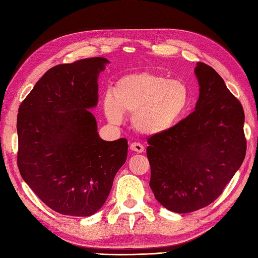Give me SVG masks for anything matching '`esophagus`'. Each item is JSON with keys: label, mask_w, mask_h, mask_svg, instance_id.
<instances>
[{"label": "esophagus", "mask_w": 258, "mask_h": 258, "mask_svg": "<svg viewBox=\"0 0 258 258\" xmlns=\"http://www.w3.org/2000/svg\"><path fill=\"white\" fill-rule=\"evenodd\" d=\"M130 149L134 151V152L137 153H142L144 151V147L142 146L141 143H138V142H133L130 144Z\"/></svg>", "instance_id": "obj_1"}]
</instances>
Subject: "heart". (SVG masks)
<instances>
[{"label": "heart", "mask_w": 258, "mask_h": 258, "mask_svg": "<svg viewBox=\"0 0 258 258\" xmlns=\"http://www.w3.org/2000/svg\"><path fill=\"white\" fill-rule=\"evenodd\" d=\"M191 103V91L185 81L167 79L152 72L124 75L114 92L104 97V111L111 123L123 114L133 115L134 128L144 136L166 134L183 119Z\"/></svg>", "instance_id": "obj_1"}]
</instances>
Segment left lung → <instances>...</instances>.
Instances as JSON below:
<instances>
[{
    "label": "left lung",
    "mask_w": 258,
    "mask_h": 258,
    "mask_svg": "<svg viewBox=\"0 0 258 258\" xmlns=\"http://www.w3.org/2000/svg\"><path fill=\"white\" fill-rule=\"evenodd\" d=\"M195 75L196 110L166 134L151 137L147 148L154 197L177 213L215 202L246 153L241 103L211 67L197 62Z\"/></svg>",
    "instance_id": "8db88e82"
}]
</instances>
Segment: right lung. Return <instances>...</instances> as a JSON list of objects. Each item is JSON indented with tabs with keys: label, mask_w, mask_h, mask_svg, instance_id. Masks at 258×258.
Segmentation results:
<instances>
[{
	"label": "right lung",
	"mask_w": 258,
	"mask_h": 258,
	"mask_svg": "<svg viewBox=\"0 0 258 258\" xmlns=\"http://www.w3.org/2000/svg\"><path fill=\"white\" fill-rule=\"evenodd\" d=\"M108 63L97 56L51 68L18 109L22 177L42 203L61 215L97 212L127 160V139L103 140L89 110L97 106L98 77Z\"/></svg>",
	"instance_id": "add662e5"
}]
</instances>
